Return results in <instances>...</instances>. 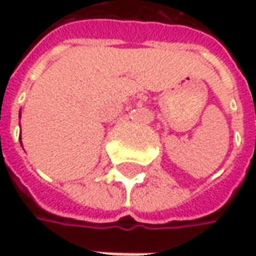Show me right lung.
<instances>
[{"label":"right lung","instance_id":"right-lung-1","mask_svg":"<svg viewBox=\"0 0 256 256\" xmlns=\"http://www.w3.org/2000/svg\"><path fill=\"white\" fill-rule=\"evenodd\" d=\"M20 116H21V114H20Z\"/></svg>","mask_w":256,"mask_h":256}]
</instances>
